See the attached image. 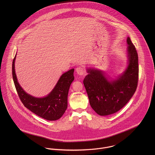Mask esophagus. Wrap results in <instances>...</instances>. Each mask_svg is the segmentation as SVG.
<instances>
[{
    "label": "esophagus",
    "mask_w": 155,
    "mask_h": 155,
    "mask_svg": "<svg viewBox=\"0 0 155 155\" xmlns=\"http://www.w3.org/2000/svg\"><path fill=\"white\" fill-rule=\"evenodd\" d=\"M76 71L78 74H79V75H83L85 73V69L83 67H79L76 68Z\"/></svg>",
    "instance_id": "esophagus-1"
}]
</instances>
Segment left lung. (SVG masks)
<instances>
[{"mask_svg":"<svg viewBox=\"0 0 155 155\" xmlns=\"http://www.w3.org/2000/svg\"><path fill=\"white\" fill-rule=\"evenodd\" d=\"M128 63L124 71L114 78L94 67H87L84 84L89 103L98 114L107 116L120 110L135 93L138 79V54L130 38L127 39Z\"/></svg>","mask_w":155,"mask_h":155,"instance_id":"8db88e82","label":"left lung"}]
</instances>
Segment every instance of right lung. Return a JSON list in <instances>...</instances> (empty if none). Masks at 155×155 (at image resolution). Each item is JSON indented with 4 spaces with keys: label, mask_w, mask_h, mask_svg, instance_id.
Listing matches in <instances>:
<instances>
[{
    "label": "right lung",
    "mask_w": 155,
    "mask_h": 155,
    "mask_svg": "<svg viewBox=\"0 0 155 155\" xmlns=\"http://www.w3.org/2000/svg\"><path fill=\"white\" fill-rule=\"evenodd\" d=\"M12 62V78L18 96L24 106L36 115L48 120L59 119L67 108V97L70 85L74 79V68L63 73L52 90L43 97H36L27 93L20 86L15 73V61Z\"/></svg>",
    "instance_id": "right-lung-1"
}]
</instances>
